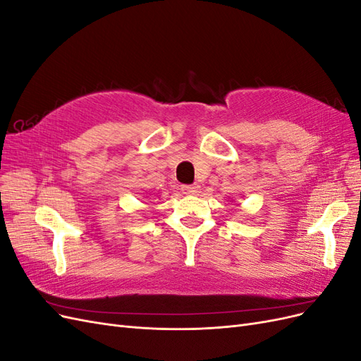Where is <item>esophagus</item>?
<instances>
[{
	"instance_id": "1",
	"label": "esophagus",
	"mask_w": 361,
	"mask_h": 361,
	"mask_svg": "<svg viewBox=\"0 0 361 361\" xmlns=\"http://www.w3.org/2000/svg\"><path fill=\"white\" fill-rule=\"evenodd\" d=\"M200 191V185L194 183V185H182V192L183 194H197Z\"/></svg>"
}]
</instances>
